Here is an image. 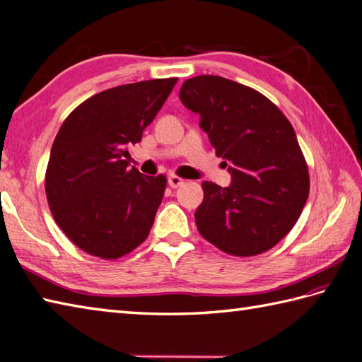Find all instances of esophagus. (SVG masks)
I'll return each instance as SVG.
<instances>
[{
    "mask_svg": "<svg viewBox=\"0 0 362 362\" xmlns=\"http://www.w3.org/2000/svg\"><path fill=\"white\" fill-rule=\"evenodd\" d=\"M183 180L182 177H179V175H175V174H169L168 175V185L171 187V188H177V187H180V185H183Z\"/></svg>",
    "mask_w": 362,
    "mask_h": 362,
    "instance_id": "obj_1",
    "label": "esophagus"
}]
</instances>
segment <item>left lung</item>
Segmentation results:
<instances>
[{"label": "left lung", "mask_w": 362, "mask_h": 362, "mask_svg": "<svg viewBox=\"0 0 362 362\" xmlns=\"http://www.w3.org/2000/svg\"><path fill=\"white\" fill-rule=\"evenodd\" d=\"M180 101L232 174L230 187L204 182L194 213L206 241L235 257L272 249L296 226L310 194V174L294 127L259 91L221 76L183 82Z\"/></svg>", "instance_id": "8db88e82"}]
</instances>
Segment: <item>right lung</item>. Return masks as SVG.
Instances as JSON below:
<instances>
[{"label": "right lung", "instance_id": "1", "mask_svg": "<svg viewBox=\"0 0 362 362\" xmlns=\"http://www.w3.org/2000/svg\"><path fill=\"white\" fill-rule=\"evenodd\" d=\"M177 78L126 83L88 98L68 115L45 174L48 205L60 230L83 252L117 259L136 249L156 219L166 177L129 168Z\"/></svg>", "mask_w": 362, "mask_h": 362}]
</instances>
